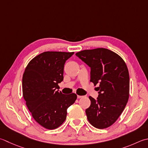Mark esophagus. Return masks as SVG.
Returning a JSON list of instances; mask_svg holds the SVG:
<instances>
[{
	"instance_id": "1",
	"label": "esophagus",
	"mask_w": 148,
	"mask_h": 148,
	"mask_svg": "<svg viewBox=\"0 0 148 148\" xmlns=\"http://www.w3.org/2000/svg\"><path fill=\"white\" fill-rule=\"evenodd\" d=\"M82 97H83V95H77V98H78V99H79V98H82Z\"/></svg>"
}]
</instances>
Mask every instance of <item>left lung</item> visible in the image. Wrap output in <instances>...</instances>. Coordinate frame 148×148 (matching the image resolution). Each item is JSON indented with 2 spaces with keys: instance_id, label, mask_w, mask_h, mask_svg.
Here are the masks:
<instances>
[{
  "instance_id": "8db88e82",
  "label": "left lung",
  "mask_w": 148,
  "mask_h": 148,
  "mask_svg": "<svg viewBox=\"0 0 148 148\" xmlns=\"http://www.w3.org/2000/svg\"><path fill=\"white\" fill-rule=\"evenodd\" d=\"M76 55L90 67V82L99 85L97 99L89 96L91 104L85 111L88 121L96 128H108L119 117L129 99L126 63L119 55L105 48L83 50Z\"/></svg>"
}]
</instances>
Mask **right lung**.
<instances>
[{
    "label": "right lung",
    "instance_id": "right-lung-1",
    "mask_svg": "<svg viewBox=\"0 0 148 148\" xmlns=\"http://www.w3.org/2000/svg\"><path fill=\"white\" fill-rule=\"evenodd\" d=\"M74 52L47 51L32 59L23 74V97L32 116L48 130L65 121L67 109L77 99L74 93L63 94L58 83L63 80L64 65Z\"/></svg>",
    "mask_w": 148,
    "mask_h": 148
}]
</instances>
